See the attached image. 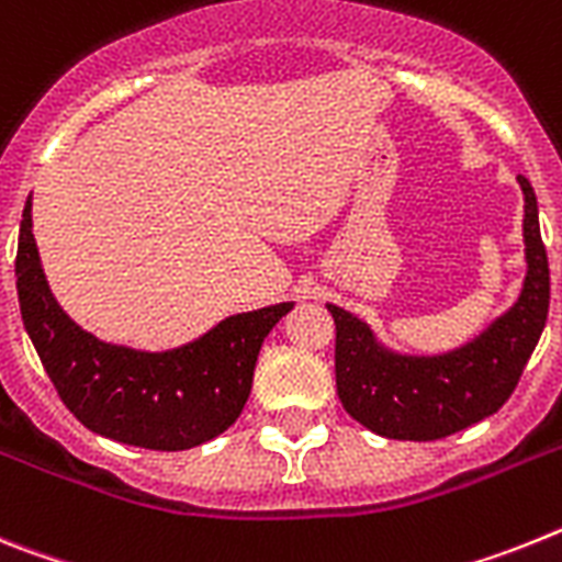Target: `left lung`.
Instances as JSON below:
<instances>
[{
    "mask_svg": "<svg viewBox=\"0 0 562 562\" xmlns=\"http://www.w3.org/2000/svg\"><path fill=\"white\" fill-rule=\"evenodd\" d=\"M526 277L509 311L475 339L436 356L384 348L368 322L328 305L336 322V393L341 407L375 436L436 441L504 407L549 316V260L540 240L538 198L524 175Z\"/></svg>",
    "mask_w": 562,
    "mask_h": 562,
    "instance_id": "1",
    "label": "left lung"
}]
</instances>
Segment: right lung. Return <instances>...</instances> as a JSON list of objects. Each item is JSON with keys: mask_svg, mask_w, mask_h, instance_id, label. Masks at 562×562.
Listing matches in <instances>:
<instances>
[{"mask_svg": "<svg viewBox=\"0 0 562 562\" xmlns=\"http://www.w3.org/2000/svg\"><path fill=\"white\" fill-rule=\"evenodd\" d=\"M31 209L27 198L16 248L19 308L72 416L112 441L160 452L192 450L232 427L251 393L262 339L294 302L226 316L194 341L160 353L101 341L78 328L53 296Z\"/></svg>", "mask_w": 562, "mask_h": 562, "instance_id": "add662e5", "label": "right lung"}]
</instances>
